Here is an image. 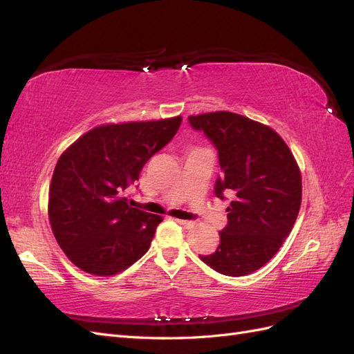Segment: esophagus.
Masks as SVG:
<instances>
[{"label": "esophagus", "instance_id": "obj_1", "mask_svg": "<svg viewBox=\"0 0 354 354\" xmlns=\"http://www.w3.org/2000/svg\"><path fill=\"white\" fill-rule=\"evenodd\" d=\"M176 221H177L178 224H181V226H185L186 229H190V227L195 226V223L192 221V220H181V218H177Z\"/></svg>", "mask_w": 354, "mask_h": 354}]
</instances>
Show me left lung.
Listing matches in <instances>:
<instances>
[{"instance_id":"1","label":"left lung","mask_w":354,"mask_h":354,"mask_svg":"<svg viewBox=\"0 0 354 354\" xmlns=\"http://www.w3.org/2000/svg\"><path fill=\"white\" fill-rule=\"evenodd\" d=\"M217 149L221 174L214 194L232 196L220 245L201 260L226 276L259 270L279 251L301 205V174L281 136L232 112L189 116Z\"/></svg>"}]
</instances>
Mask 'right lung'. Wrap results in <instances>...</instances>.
<instances>
[{
  "instance_id": "right-lung-1",
  "label": "right lung",
  "mask_w": 354,
  "mask_h": 354,
  "mask_svg": "<svg viewBox=\"0 0 354 354\" xmlns=\"http://www.w3.org/2000/svg\"><path fill=\"white\" fill-rule=\"evenodd\" d=\"M180 124L181 116L100 125L59 158L48 217L60 248L81 270L116 274L147 252L162 217L131 207L127 190Z\"/></svg>"
}]
</instances>
